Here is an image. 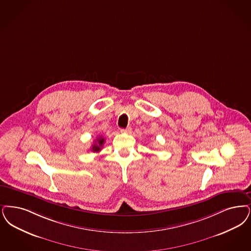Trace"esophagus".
<instances>
[{
  "mask_svg": "<svg viewBox=\"0 0 251 251\" xmlns=\"http://www.w3.org/2000/svg\"><path fill=\"white\" fill-rule=\"evenodd\" d=\"M131 131V128L128 127L126 129H121V132H130Z\"/></svg>",
  "mask_w": 251,
  "mask_h": 251,
  "instance_id": "esophagus-1",
  "label": "esophagus"
}]
</instances>
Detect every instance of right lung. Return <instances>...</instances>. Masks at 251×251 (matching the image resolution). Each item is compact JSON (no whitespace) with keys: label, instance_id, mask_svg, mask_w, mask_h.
Here are the masks:
<instances>
[{"label":"right lung","instance_id":"right-lung-1","mask_svg":"<svg viewBox=\"0 0 251 251\" xmlns=\"http://www.w3.org/2000/svg\"><path fill=\"white\" fill-rule=\"evenodd\" d=\"M103 144H104V138L101 137V136H100V137L99 136V137L95 140L94 144L92 145V147H91L90 150L93 151V152H99V151L101 150Z\"/></svg>","mask_w":251,"mask_h":251}]
</instances>
